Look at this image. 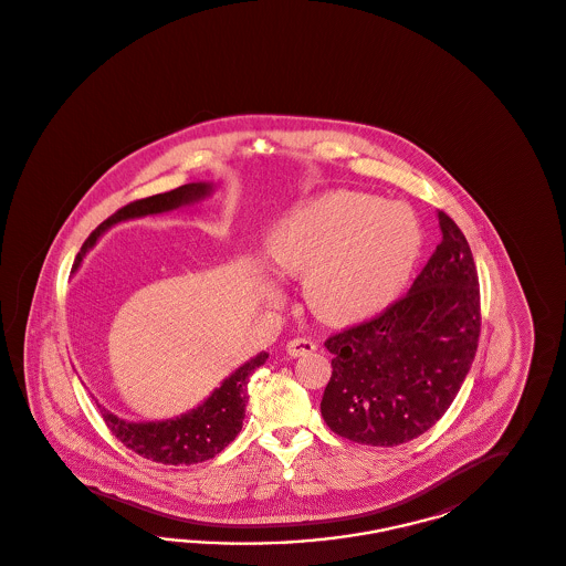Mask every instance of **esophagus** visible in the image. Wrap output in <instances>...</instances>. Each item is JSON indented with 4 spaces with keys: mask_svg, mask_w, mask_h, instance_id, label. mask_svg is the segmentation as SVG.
Segmentation results:
<instances>
[{
    "mask_svg": "<svg viewBox=\"0 0 566 566\" xmlns=\"http://www.w3.org/2000/svg\"><path fill=\"white\" fill-rule=\"evenodd\" d=\"M286 349L293 357H301V355H310V353L315 352L317 345L312 338H293V340H289Z\"/></svg>",
    "mask_w": 566,
    "mask_h": 566,
    "instance_id": "1",
    "label": "esophagus"
}]
</instances>
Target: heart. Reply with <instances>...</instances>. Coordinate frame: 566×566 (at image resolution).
Segmentation results:
<instances>
[{"label":"heart","mask_w":566,"mask_h":566,"mask_svg":"<svg viewBox=\"0 0 566 566\" xmlns=\"http://www.w3.org/2000/svg\"><path fill=\"white\" fill-rule=\"evenodd\" d=\"M418 253L413 214L359 192L301 205L268 240L273 270L303 277L307 307L328 324H349L385 307L406 284Z\"/></svg>","instance_id":"heart-1"}]
</instances>
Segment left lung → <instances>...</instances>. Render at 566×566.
<instances>
[{"mask_svg": "<svg viewBox=\"0 0 566 566\" xmlns=\"http://www.w3.org/2000/svg\"><path fill=\"white\" fill-rule=\"evenodd\" d=\"M443 240L410 293L370 319L331 334L322 416L332 432L374 448L420 437L448 411L481 334L479 273L467 235L439 211Z\"/></svg>", "mask_w": 566, "mask_h": 566, "instance_id": "8db88e82", "label": "left lung"}]
</instances>
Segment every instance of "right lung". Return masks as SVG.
<instances>
[{"instance_id": "right-lung-1", "label": "right lung", "mask_w": 566, "mask_h": 566, "mask_svg": "<svg viewBox=\"0 0 566 566\" xmlns=\"http://www.w3.org/2000/svg\"><path fill=\"white\" fill-rule=\"evenodd\" d=\"M209 192H211V184H186L171 192L139 198L120 207L117 213L102 221L83 242L77 259L73 263V270H77L85 253L96 244L99 234L118 221L174 211L177 207L205 198ZM265 359H268V353H259L251 361L240 366L232 376H228L221 382V387L214 389L202 406L171 420L125 422L115 413L104 410L102 406H98L99 413L118 441L146 460L169 464V467H190L198 462H207L219 451L228 448L234 441L235 434L242 430L244 410L249 401V380L254 370L265 364Z\"/></svg>"}]
</instances>
